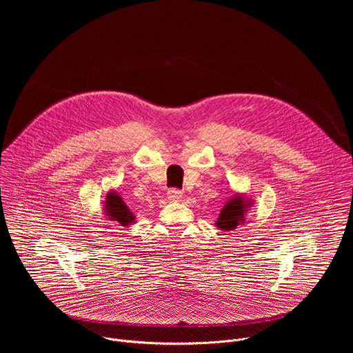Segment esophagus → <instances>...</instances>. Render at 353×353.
I'll use <instances>...</instances> for the list:
<instances>
[{
  "label": "esophagus",
  "mask_w": 353,
  "mask_h": 353,
  "mask_svg": "<svg viewBox=\"0 0 353 353\" xmlns=\"http://www.w3.org/2000/svg\"><path fill=\"white\" fill-rule=\"evenodd\" d=\"M181 196H183V192L179 191V190H176V188H172V190H169V192H168V198L172 201V203H177V201L181 199Z\"/></svg>",
  "instance_id": "obj_1"
}]
</instances>
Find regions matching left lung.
I'll return each mask as SVG.
<instances>
[{"label": "left lung", "instance_id": "left-lung-1", "mask_svg": "<svg viewBox=\"0 0 353 353\" xmlns=\"http://www.w3.org/2000/svg\"><path fill=\"white\" fill-rule=\"evenodd\" d=\"M253 204L254 201L244 194H233L221 210L215 226L222 232H232L237 229V226L245 223V216Z\"/></svg>", "mask_w": 353, "mask_h": 353}]
</instances>
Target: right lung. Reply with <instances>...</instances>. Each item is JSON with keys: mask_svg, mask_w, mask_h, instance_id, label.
Here are the masks:
<instances>
[{"mask_svg": "<svg viewBox=\"0 0 353 353\" xmlns=\"http://www.w3.org/2000/svg\"><path fill=\"white\" fill-rule=\"evenodd\" d=\"M103 211L108 221H114L121 226H130L135 222V215L130 211L121 195L114 190L108 191Z\"/></svg>", "mask_w": 353, "mask_h": 353, "instance_id": "right-lung-1", "label": "right lung"}]
</instances>
